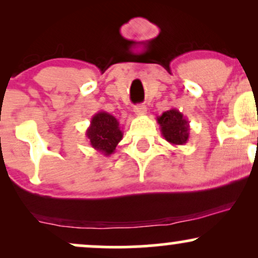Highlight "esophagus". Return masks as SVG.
I'll list each match as a JSON object with an SVG mask.
<instances>
[{
    "label": "esophagus",
    "mask_w": 258,
    "mask_h": 258,
    "mask_svg": "<svg viewBox=\"0 0 258 258\" xmlns=\"http://www.w3.org/2000/svg\"><path fill=\"white\" fill-rule=\"evenodd\" d=\"M133 111H135V114L138 115V116H142V115H146V112H147V106L143 105V104L136 105L135 108H133Z\"/></svg>",
    "instance_id": "esophagus-1"
}]
</instances>
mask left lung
Returning <instances> with one entry per match:
<instances>
[{"instance_id":"left-lung-1","label":"left lung","mask_w":258,"mask_h":258,"mask_svg":"<svg viewBox=\"0 0 258 258\" xmlns=\"http://www.w3.org/2000/svg\"><path fill=\"white\" fill-rule=\"evenodd\" d=\"M161 130V135L172 146H183L189 138V122L183 114L177 109L162 112L156 117Z\"/></svg>"}]
</instances>
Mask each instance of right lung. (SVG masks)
<instances>
[{
  "instance_id": "obj_1",
  "label": "right lung",
  "mask_w": 258,
  "mask_h": 258,
  "mask_svg": "<svg viewBox=\"0 0 258 258\" xmlns=\"http://www.w3.org/2000/svg\"><path fill=\"white\" fill-rule=\"evenodd\" d=\"M122 136L119 121L106 111L97 112L91 119V125L86 131V137L92 148L105 156L115 153Z\"/></svg>"
}]
</instances>
